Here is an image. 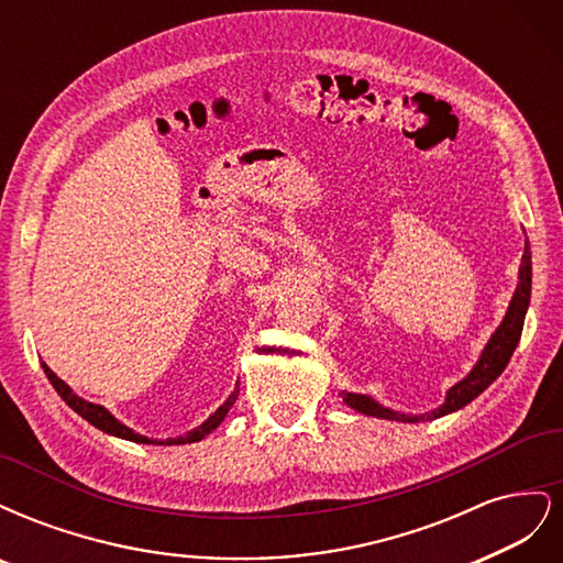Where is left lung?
Instances as JSON below:
<instances>
[{
  "instance_id": "1",
  "label": "left lung",
  "mask_w": 563,
  "mask_h": 563,
  "mask_svg": "<svg viewBox=\"0 0 563 563\" xmlns=\"http://www.w3.org/2000/svg\"><path fill=\"white\" fill-rule=\"evenodd\" d=\"M531 246H528L526 240V249L521 255V267H519V284L517 291L509 300V308L505 312V319L500 327L496 329V333L490 335V340L486 343L479 362L474 364V368L467 373V378H463L460 383H455L449 391H446V401L441 404L439 408H434L432 413H422V416H406L399 411H391L387 406H380L376 399H371L366 395H354V391H340L343 401L360 411L364 416H373V418H385V420H401V422H420V420H434L441 416H449L457 408L467 406L472 399H476L482 391L496 380L500 373L505 371V366L512 360V354L519 345V338L523 331V319H526V310L528 302H531Z\"/></svg>"
}]
</instances>
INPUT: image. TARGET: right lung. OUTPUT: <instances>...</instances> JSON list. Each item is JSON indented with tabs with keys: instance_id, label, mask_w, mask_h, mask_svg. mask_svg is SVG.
Returning a JSON list of instances; mask_svg holds the SVG:
<instances>
[{
	"instance_id": "right-lung-1",
	"label": "right lung",
	"mask_w": 563,
	"mask_h": 563,
	"mask_svg": "<svg viewBox=\"0 0 563 563\" xmlns=\"http://www.w3.org/2000/svg\"><path fill=\"white\" fill-rule=\"evenodd\" d=\"M42 368H44V373H46V378L51 380V385H54V389L60 395V399H63L67 406H70L75 413H79L84 420H89V422L93 424V428L103 430V432H108V434H112V437H119V439L135 441V444H166V446H174V444H195V441H201L209 432H213L220 422L225 420V416H228V411L232 408V404L236 401V397H240V387H234V391L225 399V404L218 406V411H216L213 416H209L207 420H203V422L199 424V428L190 430V432L183 434V437H176V439L152 441V439H147V437H143V434H139V432H133L131 428H126L124 422H119V420L108 411L106 406L91 404V401H87V399L77 397L75 391L70 389V385H65V383L56 376V373L51 371L44 362H42Z\"/></svg>"
}]
</instances>
